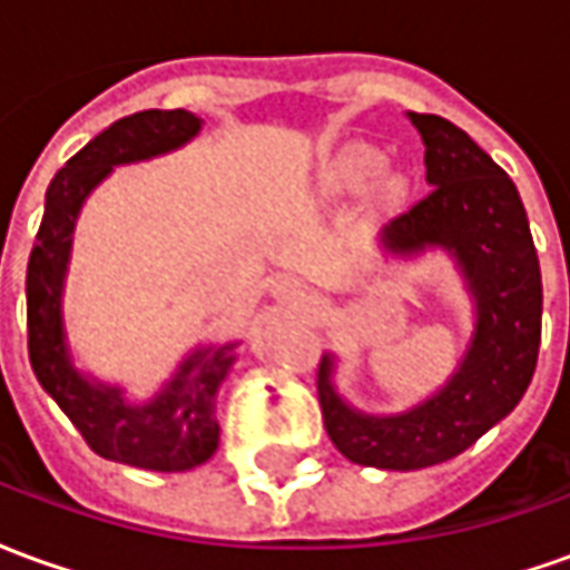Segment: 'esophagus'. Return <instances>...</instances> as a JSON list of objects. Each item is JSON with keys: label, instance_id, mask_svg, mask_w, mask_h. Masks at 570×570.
I'll use <instances>...</instances> for the list:
<instances>
[{"label": "esophagus", "instance_id": "esophagus-1", "mask_svg": "<svg viewBox=\"0 0 570 570\" xmlns=\"http://www.w3.org/2000/svg\"><path fill=\"white\" fill-rule=\"evenodd\" d=\"M272 296L277 298L281 305H286V308H298V305L308 302V286H305V281L296 277V274H281V277L274 281Z\"/></svg>", "mask_w": 570, "mask_h": 570}]
</instances>
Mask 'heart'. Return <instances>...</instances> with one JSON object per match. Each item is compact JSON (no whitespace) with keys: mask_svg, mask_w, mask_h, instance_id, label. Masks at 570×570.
<instances>
[{"mask_svg":"<svg viewBox=\"0 0 570 570\" xmlns=\"http://www.w3.org/2000/svg\"><path fill=\"white\" fill-rule=\"evenodd\" d=\"M382 164L384 155L379 149H372V146H351V149L342 151L326 167V174H323V191L326 195H354L370 179L379 176ZM382 191L384 195H394V191H400V183L396 179H384Z\"/></svg>","mask_w":570,"mask_h":570,"instance_id":"b5f03b06","label":"heart"}]
</instances>
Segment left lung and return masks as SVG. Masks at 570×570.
I'll use <instances>...</instances> for the list:
<instances>
[{"instance_id":"8db88e82","label":"left lung","mask_w":570,"mask_h":570,"mask_svg":"<svg viewBox=\"0 0 570 570\" xmlns=\"http://www.w3.org/2000/svg\"><path fill=\"white\" fill-rule=\"evenodd\" d=\"M424 140L428 198L384 228L396 256L449 249L476 305L464 360L440 391L400 415L351 409L333 384V357L317 372L323 424L347 461L382 470L442 464L507 419L538 366L543 286L525 207L513 179L464 130L440 116L409 112Z\"/></svg>"}]
</instances>
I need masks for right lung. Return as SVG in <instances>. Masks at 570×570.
<instances>
[{
  "instance_id": "add662e5",
  "label": "right lung",
  "mask_w": 570,
  "mask_h": 570,
  "mask_svg": "<svg viewBox=\"0 0 570 570\" xmlns=\"http://www.w3.org/2000/svg\"><path fill=\"white\" fill-rule=\"evenodd\" d=\"M200 125L186 109H146L97 134L45 191V216L27 265V345L39 384L100 458L158 473H183L216 452V391L235 363L237 342L191 351L161 394L137 406L121 387L85 379L72 366L60 298L85 198L112 167L179 149Z\"/></svg>"
}]
</instances>
